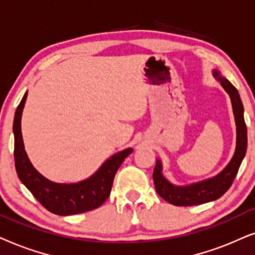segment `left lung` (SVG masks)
I'll return each mask as SVG.
<instances>
[{
  "instance_id": "left-lung-1",
  "label": "left lung",
  "mask_w": 255,
  "mask_h": 255,
  "mask_svg": "<svg viewBox=\"0 0 255 255\" xmlns=\"http://www.w3.org/2000/svg\"><path fill=\"white\" fill-rule=\"evenodd\" d=\"M213 77L219 81L226 93L230 96L231 104L233 108L234 121L237 127V142L236 150L227 163V165L219 174L211 178L203 179V181L191 183L188 185H175L163 176V165L161 159H156L154 169V178L156 192L162 197L164 201L177 206H191L199 205L204 203L213 202L218 199L230 189L233 179L236 178L237 172L239 170L244 157H245L247 149V128L244 119V106L238 93V90L222 76L218 70L212 71Z\"/></svg>"
}]
</instances>
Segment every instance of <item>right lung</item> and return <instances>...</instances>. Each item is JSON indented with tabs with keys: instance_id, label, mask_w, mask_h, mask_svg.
Returning <instances> with one entry per match:
<instances>
[{
	"instance_id": "right-lung-1",
	"label": "right lung",
	"mask_w": 255,
	"mask_h": 255,
	"mask_svg": "<svg viewBox=\"0 0 255 255\" xmlns=\"http://www.w3.org/2000/svg\"><path fill=\"white\" fill-rule=\"evenodd\" d=\"M28 92L19 103L13 119L15 167L18 178L33 197L50 212L58 216H71L99 208L110 197L114 176L121 163L133 151L127 148L107 158L92 176L77 183H56L36 170L30 162L23 142L21 120Z\"/></svg>"
}]
</instances>
